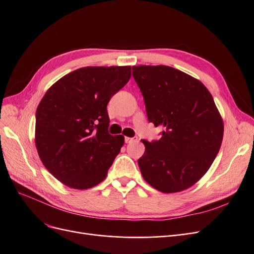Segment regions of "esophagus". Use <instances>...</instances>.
<instances>
[{
  "mask_svg": "<svg viewBox=\"0 0 254 254\" xmlns=\"http://www.w3.org/2000/svg\"><path fill=\"white\" fill-rule=\"evenodd\" d=\"M136 140H137V137H135V136H133V137L126 136V137H125V143H126V144H128V143H131V142L136 141Z\"/></svg>",
  "mask_w": 254,
  "mask_h": 254,
  "instance_id": "esophagus-1",
  "label": "esophagus"
}]
</instances>
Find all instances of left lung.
Masks as SVG:
<instances>
[{
    "mask_svg": "<svg viewBox=\"0 0 254 254\" xmlns=\"http://www.w3.org/2000/svg\"><path fill=\"white\" fill-rule=\"evenodd\" d=\"M148 121L162 128L161 139L145 145L137 160L145 181L163 193L195 184L219 151L224 124L207 89L167 65L132 66Z\"/></svg>",
    "mask_w": 254,
    "mask_h": 254,
    "instance_id": "left-lung-1",
    "label": "left lung"
}]
</instances>
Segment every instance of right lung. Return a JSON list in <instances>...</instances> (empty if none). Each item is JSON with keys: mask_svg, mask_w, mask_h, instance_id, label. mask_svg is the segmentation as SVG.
<instances>
[{"mask_svg": "<svg viewBox=\"0 0 254 254\" xmlns=\"http://www.w3.org/2000/svg\"><path fill=\"white\" fill-rule=\"evenodd\" d=\"M131 76L130 66H87L48 90L36 111V147L45 168L65 186L84 190L107 176L124 144L108 132L111 97Z\"/></svg>", "mask_w": 254, "mask_h": 254, "instance_id": "obj_1", "label": "right lung"}]
</instances>
